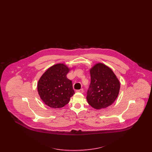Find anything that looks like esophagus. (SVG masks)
<instances>
[{
  "label": "esophagus",
  "mask_w": 152,
  "mask_h": 152,
  "mask_svg": "<svg viewBox=\"0 0 152 152\" xmlns=\"http://www.w3.org/2000/svg\"><path fill=\"white\" fill-rule=\"evenodd\" d=\"M76 92H81V93H83V88H81V89H80V90H76Z\"/></svg>",
  "instance_id": "obj_1"
}]
</instances>
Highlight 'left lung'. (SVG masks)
<instances>
[{"mask_svg":"<svg viewBox=\"0 0 152 152\" xmlns=\"http://www.w3.org/2000/svg\"><path fill=\"white\" fill-rule=\"evenodd\" d=\"M91 83L87 92L88 103L96 109L111 105L118 96L119 81L111 69L97 64L90 69Z\"/></svg>","mask_w":152,"mask_h":152,"instance_id":"obj_1","label":"left lung"}]
</instances>
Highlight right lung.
<instances>
[{"label":"right lung","mask_w":152,"mask_h":152,"mask_svg":"<svg viewBox=\"0 0 152 152\" xmlns=\"http://www.w3.org/2000/svg\"><path fill=\"white\" fill-rule=\"evenodd\" d=\"M69 70L63 64H55L39 80L37 85L38 94L47 106L52 108L62 107L74 95L72 81L66 77Z\"/></svg>","instance_id":"right-lung-1"}]
</instances>
